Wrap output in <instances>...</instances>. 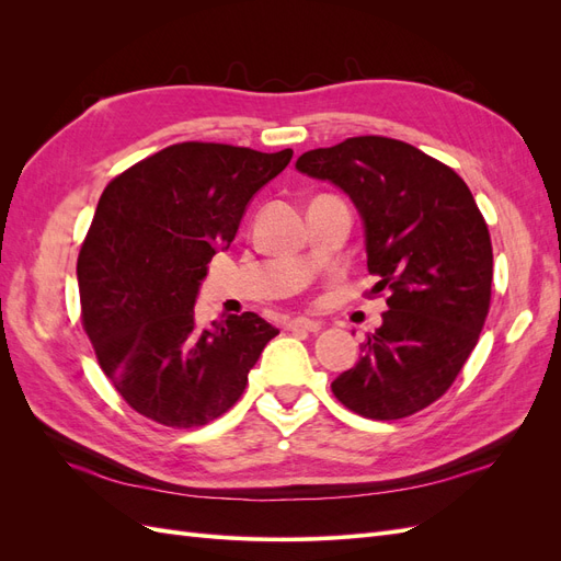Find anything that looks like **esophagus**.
<instances>
[{"label": "esophagus", "instance_id": "esophagus-1", "mask_svg": "<svg viewBox=\"0 0 561 561\" xmlns=\"http://www.w3.org/2000/svg\"><path fill=\"white\" fill-rule=\"evenodd\" d=\"M320 322L318 320H309V318H295L287 322V330L293 332H320Z\"/></svg>", "mask_w": 561, "mask_h": 561}]
</instances>
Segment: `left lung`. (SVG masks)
Instances as JSON below:
<instances>
[{"mask_svg":"<svg viewBox=\"0 0 561 561\" xmlns=\"http://www.w3.org/2000/svg\"><path fill=\"white\" fill-rule=\"evenodd\" d=\"M297 171L330 180L365 219L367 268L386 297L360 360L332 381L346 410L375 421L412 416L443 398L480 342L494 252L468 184L449 165L383 135L311 149Z\"/></svg>","mask_w":561,"mask_h":561,"instance_id":"1","label":"left lung"}]
</instances>
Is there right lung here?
I'll return each instance as SVG.
<instances>
[{
  "mask_svg": "<svg viewBox=\"0 0 561 561\" xmlns=\"http://www.w3.org/2000/svg\"><path fill=\"white\" fill-rule=\"evenodd\" d=\"M219 142H178L118 173L77 260L81 325L100 369L140 416L198 428L229 412L278 334L257 313L201 330L198 283L229 248L248 201L290 163Z\"/></svg>",
  "mask_w": 561,
  "mask_h": 561,
  "instance_id": "right-lung-1",
  "label": "right lung"
}]
</instances>
